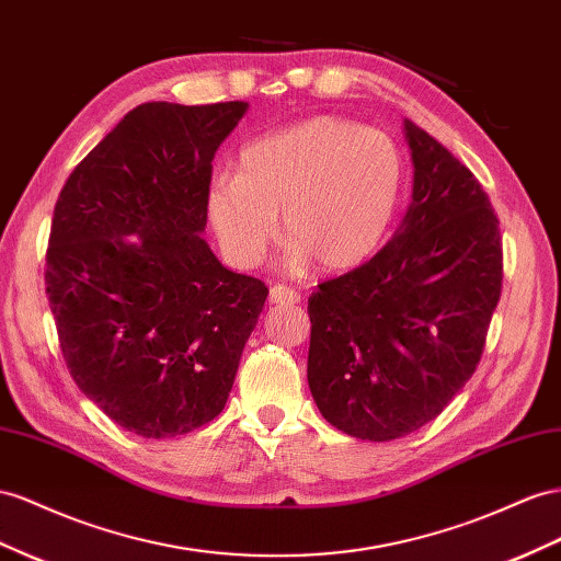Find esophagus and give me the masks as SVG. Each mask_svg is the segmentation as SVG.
<instances>
[{
	"mask_svg": "<svg viewBox=\"0 0 561 561\" xmlns=\"http://www.w3.org/2000/svg\"><path fill=\"white\" fill-rule=\"evenodd\" d=\"M268 299L274 301V305H297L299 301V293L295 287H287V285H274L268 293Z\"/></svg>",
	"mask_w": 561,
	"mask_h": 561,
	"instance_id": "1",
	"label": "esophagus"
}]
</instances>
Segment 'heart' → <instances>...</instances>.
I'll return each mask as SVG.
<instances>
[{
	"instance_id": "1",
	"label": "heart",
	"mask_w": 561,
	"mask_h": 561,
	"mask_svg": "<svg viewBox=\"0 0 561 561\" xmlns=\"http://www.w3.org/2000/svg\"><path fill=\"white\" fill-rule=\"evenodd\" d=\"M403 184L405 164L391 136L316 115L248 141L236 174L209 179L205 209L226 260L240 268L262 260L278 217L287 266L316 260L344 271L382 245Z\"/></svg>"
}]
</instances>
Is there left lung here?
<instances>
[{
	"instance_id": "obj_1",
	"label": "left lung",
	"mask_w": 561,
	"mask_h": 561,
	"mask_svg": "<svg viewBox=\"0 0 561 561\" xmlns=\"http://www.w3.org/2000/svg\"><path fill=\"white\" fill-rule=\"evenodd\" d=\"M413 201L370 262L309 297V389L363 442L417 432L472 377L501 299L503 245L489 195L411 119Z\"/></svg>"
}]
</instances>
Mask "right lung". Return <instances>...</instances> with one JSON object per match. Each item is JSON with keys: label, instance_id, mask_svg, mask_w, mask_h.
<instances>
[{"label": "right lung", "instance_id": "1", "mask_svg": "<svg viewBox=\"0 0 561 561\" xmlns=\"http://www.w3.org/2000/svg\"><path fill=\"white\" fill-rule=\"evenodd\" d=\"M245 113V101L136 105L54 207L44 280L60 352L84 397L144 438L224 411L268 295L203 238L211 160Z\"/></svg>", "mask_w": 561, "mask_h": 561}]
</instances>
